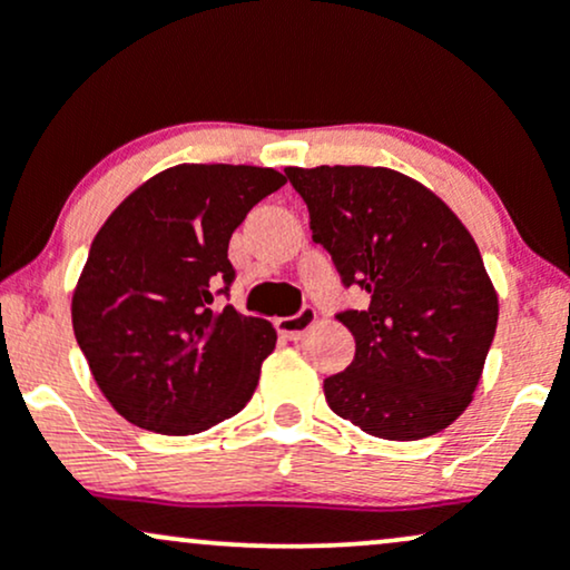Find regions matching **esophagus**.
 I'll return each instance as SVG.
<instances>
[{
	"label": "esophagus",
	"mask_w": 570,
	"mask_h": 570,
	"mask_svg": "<svg viewBox=\"0 0 570 570\" xmlns=\"http://www.w3.org/2000/svg\"><path fill=\"white\" fill-rule=\"evenodd\" d=\"M313 324H316V311H313L311 305H305L303 311L294 313V316L278 318V322H276L281 335L289 337V340H303Z\"/></svg>",
	"instance_id": "1"
}]
</instances>
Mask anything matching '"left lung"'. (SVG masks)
<instances>
[{
  "label": "left lung",
  "instance_id": "obj_1",
  "mask_svg": "<svg viewBox=\"0 0 570 570\" xmlns=\"http://www.w3.org/2000/svg\"><path fill=\"white\" fill-rule=\"evenodd\" d=\"M286 176L343 286L370 294L364 311L337 313L356 356L324 381L332 412L381 440L448 429L472 402L499 324L472 233L429 187L391 168H286Z\"/></svg>",
  "mask_w": 570,
  "mask_h": 570
}]
</instances>
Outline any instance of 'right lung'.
Instances as JSON below:
<instances>
[{
    "label": "right lung",
    "instance_id": "right-lung-1",
    "mask_svg": "<svg viewBox=\"0 0 570 570\" xmlns=\"http://www.w3.org/2000/svg\"><path fill=\"white\" fill-rule=\"evenodd\" d=\"M284 185L273 168L181 163L134 189L96 233L71 324L101 394L134 426L198 434L252 399L276 330L233 305L214 311V286L227 294L235 278V227Z\"/></svg>",
    "mask_w": 570,
    "mask_h": 570
}]
</instances>
